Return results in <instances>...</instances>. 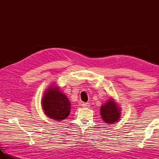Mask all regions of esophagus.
Returning a JSON list of instances; mask_svg holds the SVG:
<instances>
[{
    "instance_id": "esophagus-1",
    "label": "esophagus",
    "mask_w": 159,
    "mask_h": 159,
    "mask_svg": "<svg viewBox=\"0 0 159 159\" xmlns=\"http://www.w3.org/2000/svg\"><path fill=\"white\" fill-rule=\"evenodd\" d=\"M82 106L83 107H85V108H89V106H90V104H89V103H87V102H83L82 104Z\"/></svg>"
}]
</instances>
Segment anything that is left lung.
Returning a JSON list of instances; mask_svg holds the SVG:
<instances>
[{"mask_svg":"<svg viewBox=\"0 0 159 159\" xmlns=\"http://www.w3.org/2000/svg\"><path fill=\"white\" fill-rule=\"evenodd\" d=\"M100 112L104 122L107 124L116 122L119 120L121 113L120 109L113 99L109 100L105 104L101 107Z\"/></svg>","mask_w":159,"mask_h":159,"instance_id":"left-lung-1","label":"left lung"}]
</instances>
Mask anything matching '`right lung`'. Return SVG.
Instances as JSON below:
<instances>
[{
  "mask_svg": "<svg viewBox=\"0 0 159 159\" xmlns=\"http://www.w3.org/2000/svg\"><path fill=\"white\" fill-rule=\"evenodd\" d=\"M43 109L48 117L56 121H61L69 116L70 102L58 87L50 88L43 95L42 101Z\"/></svg>",
  "mask_w": 159,
  "mask_h": 159,
  "instance_id": "right-lung-1",
  "label": "right lung"
}]
</instances>
